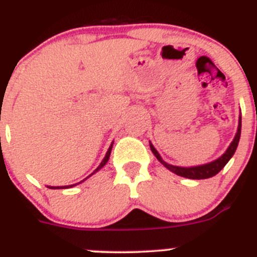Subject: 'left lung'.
<instances>
[{"label": "left lung", "instance_id": "obj_1", "mask_svg": "<svg viewBox=\"0 0 257 257\" xmlns=\"http://www.w3.org/2000/svg\"><path fill=\"white\" fill-rule=\"evenodd\" d=\"M239 137H241V115L238 117V126H237V133L234 136L233 141L231 142L229 147L227 148L226 152L223 153L220 157H218L217 160L212 162H208V164L204 165H199V166H191V167H181V166H174V165L167 164L166 161L162 160V157L160 156V153L157 152L155 147H153L152 143L150 142L151 151H152L153 155L156 156L158 161L161 162L167 170H170L174 174L179 175V176L186 177V179H193V180H201V179H209V177L215 176L223 167L228 164V161L232 158V156L234 155L237 150V146H238L239 142Z\"/></svg>", "mask_w": 257, "mask_h": 257}]
</instances>
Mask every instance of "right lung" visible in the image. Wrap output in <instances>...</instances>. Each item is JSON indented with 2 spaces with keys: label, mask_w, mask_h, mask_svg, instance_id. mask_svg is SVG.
<instances>
[{
  "label": "right lung",
  "mask_w": 257,
  "mask_h": 257,
  "mask_svg": "<svg viewBox=\"0 0 257 257\" xmlns=\"http://www.w3.org/2000/svg\"><path fill=\"white\" fill-rule=\"evenodd\" d=\"M112 145H114V142H111V145H110L109 150H107V152H106V155H105L104 160H102V161H101V164H100V165H99V166H97V169H96V170H95V171H93V172H92V174H91V175H88V176H87V177H86V179H83V180H82V181H80V183H83V181H85V180H87V179H88V177H90V176H92V175H93V174H96V172L99 171V170H101V169H102V167H104V166H105V165H106V162H107V161H109L110 153H111V148H112ZM80 183H78V184H80ZM74 185H77V184H73V185H67V186H48V188H49V189H68V188H73V186H74Z\"/></svg>",
  "instance_id": "obj_1"
}]
</instances>
